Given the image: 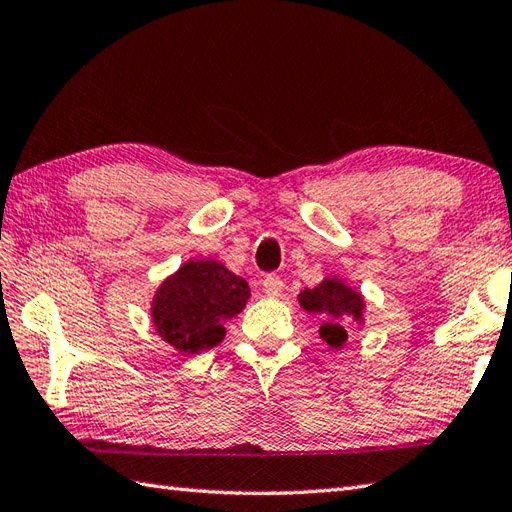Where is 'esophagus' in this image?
Here are the masks:
<instances>
[{
  "label": "esophagus",
  "mask_w": 512,
  "mask_h": 512,
  "mask_svg": "<svg viewBox=\"0 0 512 512\" xmlns=\"http://www.w3.org/2000/svg\"><path fill=\"white\" fill-rule=\"evenodd\" d=\"M262 288L266 292V297H281V292H284V281H281L277 275H268L264 281H262Z\"/></svg>",
  "instance_id": "obj_1"
}]
</instances>
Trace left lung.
Listing matches in <instances>:
<instances>
[{
	"mask_svg": "<svg viewBox=\"0 0 512 512\" xmlns=\"http://www.w3.org/2000/svg\"><path fill=\"white\" fill-rule=\"evenodd\" d=\"M299 306L321 319L319 336L332 350H341L347 341V330L363 328L367 301L363 292L352 288L339 275H328L314 288L301 290Z\"/></svg>",
	"mask_w": 512,
	"mask_h": 512,
	"instance_id": "8db88e82",
	"label": "left lung"
}]
</instances>
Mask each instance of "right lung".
I'll return each instance as SVG.
<instances>
[{
  "label": "right lung",
  "instance_id": "obj_1",
  "mask_svg": "<svg viewBox=\"0 0 512 512\" xmlns=\"http://www.w3.org/2000/svg\"><path fill=\"white\" fill-rule=\"evenodd\" d=\"M250 288L217 259H187L160 281L151 297V323L162 341L182 356L220 345L224 323L246 308Z\"/></svg>",
  "mask_w": 512,
  "mask_h": 512
}]
</instances>
